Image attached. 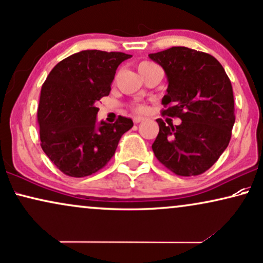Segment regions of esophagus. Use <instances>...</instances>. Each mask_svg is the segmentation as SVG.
Instances as JSON below:
<instances>
[{"label": "esophagus", "mask_w": 263, "mask_h": 263, "mask_svg": "<svg viewBox=\"0 0 263 263\" xmlns=\"http://www.w3.org/2000/svg\"><path fill=\"white\" fill-rule=\"evenodd\" d=\"M144 121V118H141V116H135L134 118V122L135 124H139V122Z\"/></svg>", "instance_id": "esophagus-1"}]
</instances>
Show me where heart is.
<instances>
[{
  "label": "heart",
  "instance_id": "1",
  "mask_svg": "<svg viewBox=\"0 0 263 263\" xmlns=\"http://www.w3.org/2000/svg\"><path fill=\"white\" fill-rule=\"evenodd\" d=\"M144 64H149V62H142L141 64H139V66H142ZM139 66H138V68H139ZM134 109H135L136 112H145V111H147V107H145V105H143V104L135 105Z\"/></svg>",
  "mask_w": 263,
  "mask_h": 263
}]
</instances>
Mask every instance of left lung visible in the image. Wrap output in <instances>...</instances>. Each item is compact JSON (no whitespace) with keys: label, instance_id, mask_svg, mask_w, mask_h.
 Instances as JSON below:
<instances>
[{"label":"left lung","instance_id":"1","mask_svg":"<svg viewBox=\"0 0 263 263\" xmlns=\"http://www.w3.org/2000/svg\"><path fill=\"white\" fill-rule=\"evenodd\" d=\"M149 58L162 66L168 81L162 115L182 120L178 126L156 120L159 135L153 152L176 175L204 174L232 137L235 116L231 80L217 59L195 49L171 47L151 53Z\"/></svg>","mask_w":263,"mask_h":263}]
</instances>
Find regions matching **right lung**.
<instances>
[{"instance_id": "obj_1", "label": "right lung", "mask_w": 263, "mask_h": 263, "mask_svg": "<svg viewBox=\"0 0 263 263\" xmlns=\"http://www.w3.org/2000/svg\"><path fill=\"white\" fill-rule=\"evenodd\" d=\"M132 55L87 49L59 62L43 82L37 121L41 148L63 174L86 177L108 164L134 126L119 116L97 124V102L110 92L116 69Z\"/></svg>"}]
</instances>
